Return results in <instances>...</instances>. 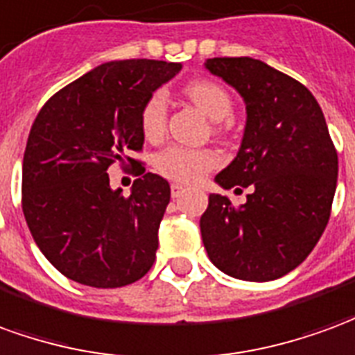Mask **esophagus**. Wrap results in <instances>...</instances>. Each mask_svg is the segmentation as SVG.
Wrapping results in <instances>:
<instances>
[{
    "instance_id": "1",
    "label": "esophagus",
    "mask_w": 355,
    "mask_h": 355,
    "mask_svg": "<svg viewBox=\"0 0 355 355\" xmlns=\"http://www.w3.org/2000/svg\"><path fill=\"white\" fill-rule=\"evenodd\" d=\"M185 191V185L182 183H172V198H178Z\"/></svg>"
}]
</instances>
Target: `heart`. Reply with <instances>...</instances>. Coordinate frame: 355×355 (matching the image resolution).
<instances>
[{"instance_id": "heart-1", "label": "heart", "mask_w": 355, "mask_h": 355, "mask_svg": "<svg viewBox=\"0 0 355 355\" xmlns=\"http://www.w3.org/2000/svg\"><path fill=\"white\" fill-rule=\"evenodd\" d=\"M185 95L216 122L225 120L233 112V101L227 89L212 80H193L183 87ZM168 120V101L164 92H153L145 99L139 112V125L149 141L164 137ZM220 166V155L210 149H193L183 145H170L155 157V170L172 182L197 183L206 173Z\"/></svg>"}]
</instances>
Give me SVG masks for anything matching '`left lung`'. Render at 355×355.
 <instances>
[{"label":"left lung","mask_w":355,"mask_h":355,"mask_svg":"<svg viewBox=\"0 0 355 355\" xmlns=\"http://www.w3.org/2000/svg\"><path fill=\"white\" fill-rule=\"evenodd\" d=\"M205 67L246 105L241 149L216 183L252 193L241 206L210 195L202 243L210 262L231 277L273 281L298 268L325 231L336 149L319 103L298 80L250 57H214Z\"/></svg>","instance_id":"1"}]
</instances>
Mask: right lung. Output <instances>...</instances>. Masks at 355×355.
I'll list each match as a JSON object with an SVG mask.
<instances>
[{"mask_svg":"<svg viewBox=\"0 0 355 355\" xmlns=\"http://www.w3.org/2000/svg\"><path fill=\"white\" fill-rule=\"evenodd\" d=\"M180 62H105L64 85L37 112L22 160V212L32 237L64 277L95 288L135 283L153 268L170 183L139 162L132 195L110 189L114 162H137L145 99Z\"/></svg>","mask_w":355,"mask_h":355,"instance_id":"obj_1","label":"right lung"}]
</instances>
